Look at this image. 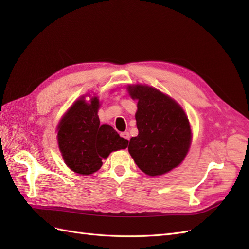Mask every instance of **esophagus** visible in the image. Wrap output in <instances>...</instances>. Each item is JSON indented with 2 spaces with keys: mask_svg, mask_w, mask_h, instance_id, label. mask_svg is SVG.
<instances>
[{
  "mask_svg": "<svg viewBox=\"0 0 249 249\" xmlns=\"http://www.w3.org/2000/svg\"><path fill=\"white\" fill-rule=\"evenodd\" d=\"M120 136H122L124 139H125V140H130V134L127 133V132H123V133H120Z\"/></svg>",
  "mask_w": 249,
  "mask_h": 249,
  "instance_id": "obj_1",
  "label": "esophagus"
}]
</instances>
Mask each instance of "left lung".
<instances>
[{
	"label": "left lung",
	"instance_id": "1",
	"mask_svg": "<svg viewBox=\"0 0 249 249\" xmlns=\"http://www.w3.org/2000/svg\"><path fill=\"white\" fill-rule=\"evenodd\" d=\"M127 90L132 99L138 100V135L131 138L129 153L146 175H164L178 166L188 153L189 120L178 104L156 88L135 85Z\"/></svg>",
	"mask_w": 249,
	"mask_h": 249
}]
</instances>
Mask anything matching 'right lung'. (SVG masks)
I'll return each instance as SVG.
<instances>
[{
  "mask_svg": "<svg viewBox=\"0 0 249 249\" xmlns=\"http://www.w3.org/2000/svg\"><path fill=\"white\" fill-rule=\"evenodd\" d=\"M100 102L81 99L67 111L58 125V143L65 164L80 175H91L111 152L124 149L129 141L108 124H100Z\"/></svg>",
  "mask_w": 249,
  "mask_h": 249,
  "instance_id": "add662e5",
  "label": "right lung"
}]
</instances>
